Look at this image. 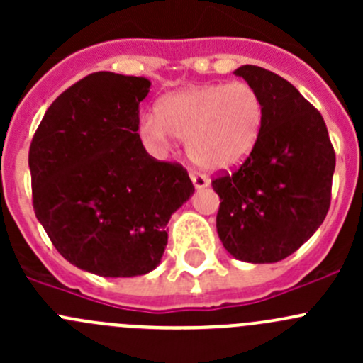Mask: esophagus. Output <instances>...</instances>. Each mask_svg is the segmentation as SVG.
<instances>
[{
  "label": "esophagus",
  "mask_w": 363,
  "mask_h": 363,
  "mask_svg": "<svg viewBox=\"0 0 363 363\" xmlns=\"http://www.w3.org/2000/svg\"><path fill=\"white\" fill-rule=\"evenodd\" d=\"M189 177H191V182H193V186H195V189L207 188L208 182H211L207 177H205V175L199 174V172H191V174H189Z\"/></svg>",
  "instance_id": "obj_1"
}]
</instances>
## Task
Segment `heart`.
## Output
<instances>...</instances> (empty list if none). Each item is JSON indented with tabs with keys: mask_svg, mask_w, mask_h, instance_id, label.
Wrapping results in <instances>:
<instances>
[{
	"mask_svg": "<svg viewBox=\"0 0 363 363\" xmlns=\"http://www.w3.org/2000/svg\"><path fill=\"white\" fill-rule=\"evenodd\" d=\"M263 126V104L242 80L202 84L175 91L161 100L160 113H145L140 135L155 147L175 137L188 140L191 160L211 170H230L250 158Z\"/></svg>",
	"mask_w": 363,
	"mask_h": 363,
	"instance_id": "b5f03b06",
	"label": "heart"
}]
</instances>
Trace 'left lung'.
I'll return each instance as SVG.
<instances>
[{
    "label": "left lung",
    "instance_id": "obj_1",
    "mask_svg": "<svg viewBox=\"0 0 363 363\" xmlns=\"http://www.w3.org/2000/svg\"><path fill=\"white\" fill-rule=\"evenodd\" d=\"M233 73L262 98L263 126L242 167L212 181L221 199L216 228L233 258L276 263L323 223L335 152L321 113L288 80L255 65Z\"/></svg>",
    "mask_w": 363,
    "mask_h": 363
}]
</instances>
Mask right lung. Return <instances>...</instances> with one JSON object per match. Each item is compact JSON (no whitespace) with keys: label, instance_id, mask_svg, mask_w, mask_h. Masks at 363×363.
Instances as JSON below:
<instances>
[{"label":"right lung","instance_id":"1","mask_svg":"<svg viewBox=\"0 0 363 363\" xmlns=\"http://www.w3.org/2000/svg\"><path fill=\"white\" fill-rule=\"evenodd\" d=\"M149 89L145 77L91 73L56 98L29 147L36 219L63 258L96 276L155 270L170 216L195 193L181 164L142 145Z\"/></svg>","mask_w":363,"mask_h":363}]
</instances>
